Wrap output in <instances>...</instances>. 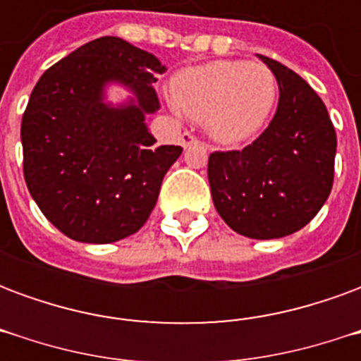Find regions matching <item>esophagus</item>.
Returning <instances> with one entry per match:
<instances>
[{
  "label": "esophagus",
  "instance_id": "1",
  "mask_svg": "<svg viewBox=\"0 0 361 361\" xmlns=\"http://www.w3.org/2000/svg\"><path fill=\"white\" fill-rule=\"evenodd\" d=\"M181 145H183V147H191V145H199V139H197L195 135L183 133V135H181Z\"/></svg>",
  "mask_w": 361,
  "mask_h": 361
}]
</instances>
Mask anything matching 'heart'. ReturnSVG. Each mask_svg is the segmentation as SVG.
Instances as JSON below:
<instances>
[{
    "label": "heart",
    "mask_w": 361,
    "mask_h": 361,
    "mask_svg": "<svg viewBox=\"0 0 361 361\" xmlns=\"http://www.w3.org/2000/svg\"><path fill=\"white\" fill-rule=\"evenodd\" d=\"M173 100L189 118L203 121L222 145L259 133L276 100V81L261 63L211 61L188 69L173 81Z\"/></svg>",
    "instance_id": "1"
}]
</instances>
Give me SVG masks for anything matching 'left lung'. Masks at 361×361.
Segmentation results:
<instances>
[{
    "mask_svg": "<svg viewBox=\"0 0 361 361\" xmlns=\"http://www.w3.org/2000/svg\"><path fill=\"white\" fill-rule=\"evenodd\" d=\"M279 82V108L242 150L212 152L209 183L222 220L251 240L302 230L333 189L336 133L317 92L292 69L259 56Z\"/></svg>",
    "mask_w": 361,
    "mask_h": 361,
    "instance_id": "1",
    "label": "left lung"
}]
</instances>
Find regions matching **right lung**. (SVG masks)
Returning a JSON list of instances; mask_svg holds the SVG:
<instances>
[{
  "label": "right lung",
  "mask_w": 361,
  "mask_h": 361,
  "mask_svg": "<svg viewBox=\"0 0 361 361\" xmlns=\"http://www.w3.org/2000/svg\"><path fill=\"white\" fill-rule=\"evenodd\" d=\"M157 56L102 36L82 44L38 79L20 123L30 195L67 238L111 243L139 232L181 147L160 145L147 116L160 108ZM118 84L128 98L114 104Z\"/></svg>",
  "instance_id": "add662e5"
}]
</instances>
